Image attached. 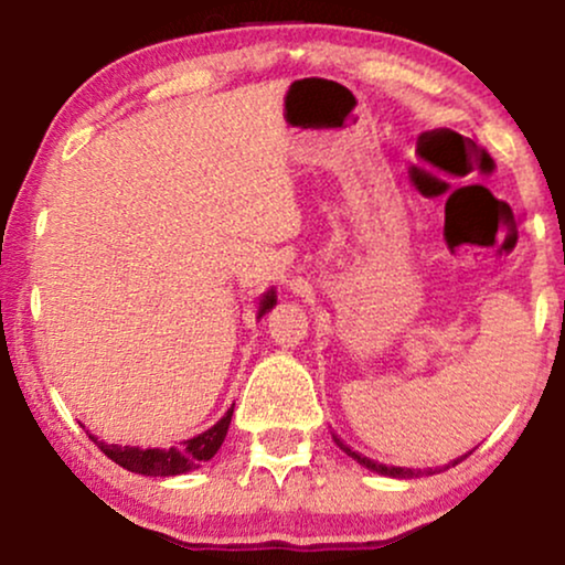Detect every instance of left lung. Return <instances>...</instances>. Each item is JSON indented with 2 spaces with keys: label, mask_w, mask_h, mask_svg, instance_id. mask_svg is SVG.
<instances>
[{
  "label": "left lung",
  "mask_w": 565,
  "mask_h": 565,
  "mask_svg": "<svg viewBox=\"0 0 565 565\" xmlns=\"http://www.w3.org/2000/svg\"><path fill=\"white\" fill-rule=\"evenodd\" d=\"M333 441L338 447L343 449L345 455L349 457H353V460H356L359 465H364V468H370V470H374V472H380V476H387V478H418V476H424V472L420 470H411V468H395V465H382V462H374V460H370V457H364V455H359V452H353V449L349 447V445H343V439L341 436H335L333 434ZM470 455V452H468ZM468 455H462V457H457L455 462H449V465H457L460 460H465V457Z\"/></svg>",
  "instance_id": "8db88e82"
}]
</instances>
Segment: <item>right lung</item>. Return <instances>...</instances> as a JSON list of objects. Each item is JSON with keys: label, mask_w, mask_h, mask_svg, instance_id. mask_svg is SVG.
<instances>
[{"label": "right lung", "mask_w": 565, "mask_h": 565, "mask_svg": "<svg viewBox=\"0 0 565 565\" xmlns=\"http://www.w3.org/2000/svg\"><path fill=\"white\" fill-rule=\"evenodd\" d=\"M274 305H276V291L270 289L260 299L258 318H263V315H266ZM232 408H235V405H232ZM232 408L224 413L212 428H206L204 434L193 436V439H185L180 447H170V449H139V447L108 445V441L95 439L93 434H89V439H93L95 445L100 447V452L108 455L113 462L131 472H139V476H152V478L183 476V472L201 468V462H209L216 452H220L232 420Z\"/></svg>", "instance_id": "1"}]
</instances>
